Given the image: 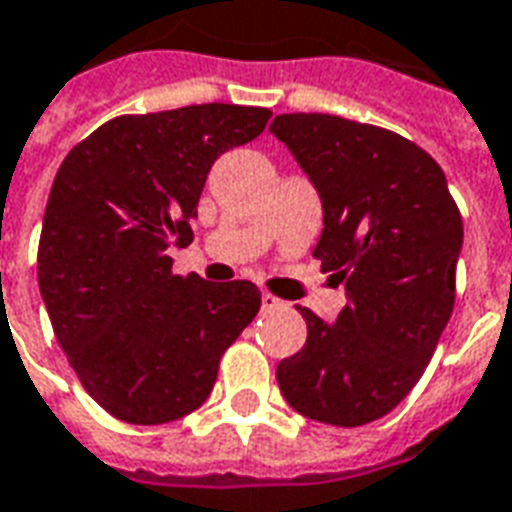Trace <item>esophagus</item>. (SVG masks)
<instances>
[{
    "mask_svg": "<svg viewBox=\"0 0 512 512\" xmlns=\"http://www.w3.org/2000/svg\"><path fill=\"white\" fill-rule=\"evenodd\" d=\"M285 307V301L277 299V296H271V293H263V310L271 312V310H282Z\"/></svg>",
    "mask_w": 512,
    "mask_h": 512,
    "instance_id": "1",
    "label": "esophagus"
}]
</instances>
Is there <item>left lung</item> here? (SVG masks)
Instances as JSON below:
<instances>
[{"instance_id": "8db88e82", "label": "left lung", "mask_w": 512, "mask_h": 512, "mask_svg": "<svg viewBox=\"0 0 512 512\" xmlns=\"http://www.w3.org/2000/svg\"><path fill=\"white\" fill-rule=\"evenodd\" d=\"M323 202L312 255L348 304L326 323L307 307V343L277 381L304 417L337 428L381 419L414 389L455 307L461 211L433 158L406 136L334 115H279Z\"/></svg>"}]
</instances>
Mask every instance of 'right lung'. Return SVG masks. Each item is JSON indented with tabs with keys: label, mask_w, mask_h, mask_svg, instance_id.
Segmentation results:
<instances>
[{
	"label": "right lung",
	"mask_w": 512,
	"mask_h": 512,
	"mask_svg": "<svg viewBox=\"0 0 512 512\" xmlns=\"http://www.w3.org/2000/svg\"><path fill=\"white\" fill-rule=\"evenodd\" d=\"M263 106L197 104L120 115L65 156L38 246L57 343L112 417L161 425L200 408L219 359L260 310L246 282L172 271L213 161L263 134Z\"/></svg>",
	"instance_id": "add662e5"
}]
</instances>
